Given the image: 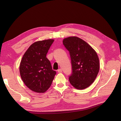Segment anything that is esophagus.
I'll use <instances>...</instances> for the list:
<instances>
[{
    "label": "esophagus",
    "mask_w": 121,
    "mask_h": 121,
    "mask_svg": "<svg viewBox=\"0 0 121 121\" xmlns=\"http://www.w3.org/2000/svg\"><path fill=\"white\" fill-rule=\"evenodd\" d=\"M57 72L59 73H62V69H60L57 70Z\"/></svg>",
    "instance_id": "obj_1"
}]
</instances>
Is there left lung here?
Returning <instances> with one entry per match:
<instances>
[{
  "mask_svg": "<svg viewBox=\"0 0 121 121\" xmlns=\"http://www.w3.org/2000/svg\"><path fill=\"white\" fill-rule=\"evenodd\" d=\"M63 44L69 52L72 64L69 82L78 90L89 87L95 80L99 69L96 52L90 45L76 36L69 37Z\"/></svg>",
  "mask_w": 121,
  "mask_h": 121,
  "instance_id": "1",
  "label": "left lung"
}]
</instances>
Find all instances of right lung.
<instances>
[{"label": "right lung", "instance_id": "right-lung-1", "mask_svg": "<svg viewBox=\"0 0 121 121\" xmlns=\"http://www.w3.org/2000/svg\"><path fill=\"white\" fill-rule=\"evenodd\" d=\"M53 39L39 41L32 44L20 62L21 78L29 89L36 93H44L52 85L56 72L46 57Z\"/></svg>", "mask_w": 121, "mask_h": 121}]
</instances>
